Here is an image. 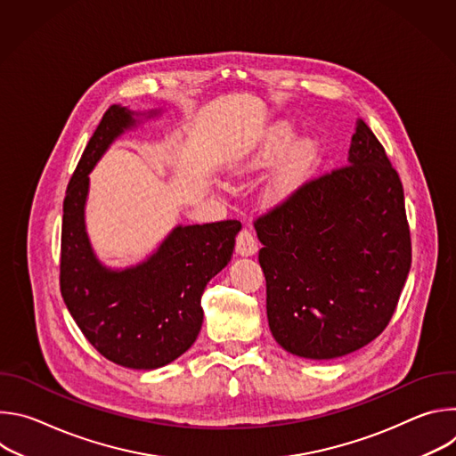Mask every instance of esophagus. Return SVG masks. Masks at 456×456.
I'll list each match as a JSON object with an SVG mask.
<instances>
[{
  "label": "esophagus",
  "instance_id": "obj_1",
  "mask_svg": "<svg viewBox=\"0 0 456 456\" xmlns=\"http://www.w3.org/2000/svg\"><path fill=\"white\" fill-rule=\"evenodd\" d=\"M236 252L240 256H254L257 252V240L247 229H243L236 238Z\"/></svg>",
  "mask_w": 456,
  "mask_h": 456
}]
</instances>
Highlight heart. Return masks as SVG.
<instances>
[{
    "label": "heart",
    "instance_id": "obj_1",
    "mask_svg": "<svg viewBox=\"0 0 456 456\" xmlns=\"http://www.w3.org/2000/svg\"><path fill=\"white\" fill-rule=\"evenodd\" d=\"M292 141L294 129L285 122H276L267 129V134L256 144V148L250 150L245 159L234 164V169L252 171L269 167L283 156L282 153L292 144ZM283 157V159L281 158L282 160L276 166L274 173L271 175L265 189L267 199L274 204L285 200L303 182L314 160V148L308 142H297Z\"/></svg>",
    "mask_w": 456,
    "mask_h": 456
}]
</instances>
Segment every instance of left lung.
Segmentation results:
<instances>
[{"label": "left lung", "instance_id": "obj_1", "mask_svg": "<svg viewBox=\"0 0 456 456\" xmlns=\"http://www.w3.org/2000/svg\"><path fill=\"white\" fill-rule=\"evenodd\" d=\"M254 227L269 327L283 350L329 361L386 329L411 267V240L401 178L362 118L346 167L308 182Z\"/></svg>", "mask_w": 456, "mask_h": 456}]
</instances>
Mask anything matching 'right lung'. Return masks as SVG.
<instances>
[{
    "mask_svg": "<svg viewBox=\"0 0 456 456\" xmlns=\"http://www.w3.org/2000/svg\"><path fill=\"white\" fill-rule=\"evenodd\" d=\"M162 113L164 108L110 106L62 204V299L90 345L108 361L132 370L162 368L197 341L204 289L231 262L241 231L238 220L176 225L135 265L117 269L101 262L86 231L90 173L118 137Z\"/></svg>",
    "mask_w": 456,
    "mask_h": 456,
    "instance_id": "add662e5",
    "label": "right lung"
}]
</instances>
